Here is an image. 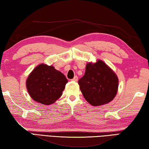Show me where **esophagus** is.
<instances>
[{"mask_svg":"<svg viewBox=\"0 0 149 149\" xmlns=\"http://www.w3.org/2000/svg\"><path fill=\"white\" fill-rule=\"evenodd\" d=\"M72 81H74V82H77L78 81V77L77 76H75L73 79H72Z\"/></svg>","mask_w":149,"mask_h":149,"instance_id":"obj_1","label":"esophagus"}]
</instances>
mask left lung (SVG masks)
Listing matches in <instances>:
<instances>
[{
	"label": "left lung",
	"instance_id": "8db88e82",
	"mask_svg": "<svg viewBox=\"0 0 149 149\" xmlns=\"http://www.w3.org/2000/svg\"><path fill=\"white\" fill-rule=\"evenodd\" d=\"M78 82L84 98L93 106L108 103L117 93V77L100 60L94 64L86 65L85 73Z\"/></svg>",
	"mask_w": 149,
	"mask_h": 149
}]
</instances>
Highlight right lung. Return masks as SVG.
Masks as SVG:
<instances>
[{
    "label": "right lung",
    "instance_id": "right-lung-1",
    "mask_svg": "<svg viewBox=\"0 0 149 149\" xmlns=\"http://www.w3.org/2000/svg\"><path fill=\"white\" fill-rule=\"evenodd\" d=\"M68 80L52 66L40 64L29 74L26 88L33 100L51 105L61 97Z\"/></svg>",
    "mask_w": 149,
    "mask_h": 149
}]
</instances>
